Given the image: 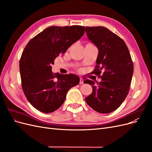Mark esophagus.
Returning <instances> with one entry per match:
<instances>
[{"label": "esophagus", "mask_w": 152, "mask_h": 152, "mask_svg": "<svg viewBox=\"0 0 152 152\" xmlns=\"http://www.w3.org/2000/svg\"><path fill=\"white\" fill-rule=\"evenodd\" d=\"M80 84H84V80L82 79V77H80Z\"/></svg>", "instance_id": "34e87169"}]
</instances>
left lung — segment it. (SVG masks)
I'll return each mask as SVG.
<instances>
[{"label":"left lung","mask_w":152,"mask_h":152,"mask_svg":"<svg viewBox=\"0 0 152 152\" xmlns=\"http://www.w3.org/2000/svg\"><path fill=\"white\" fill-rule=\"evenodd\" d=\"M85 31L99 50L91 73L102 79L97 85L89 79L84 81L93 87L86 102L99 113L112 112L121 105L130 89L134 70L130 53L120 37L105 27H86Z\"/></svg>","instance_id":"8db88e82"}]
</instances>
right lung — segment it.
Returning <instances> with one entry per match:
<instances>
[{
  "label": "right lung",
  "instance_id": "obj_1",
  "mask_svg": "<svg viewBox=\"0 0 152 152\" xmlns=\"http://www.w3.org/2000/svg\"><path fill=\"white\" fill-rule=\"evenodd\" d=\"M85 32V27L53 26L26 44L20 60L21 86L27 100L37 110L51 113L63 104L68 91L79 84L74 74L53 73L52 65Z\"/></svg>",
  "mask_w": 152,
  "mask_h": 152
}]
</instances>
